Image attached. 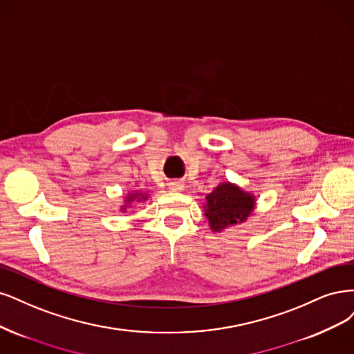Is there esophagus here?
<instances>
[{
    "mask_svg": "<svg viewBox=\"0 0 354 354\" xmlns=\"http://www.w3.org/2000/svg\"><path fill=\"white\" fill-rule=\"evenodd\" d=\"M169 188L172 191H182L184 189V184H182L180 180H172V182H169Z\"/></svg>",
    "mask_w": 354,
    "mask_h": 354,
    "instance_id": "34e87169",
    "label": "esophagus"
}]
</instances>
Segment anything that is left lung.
<instances>
[{
    "label": "left lung",
    "mask_w": 354,
    "mask_h": 354,
    "mask_svg": "<svg viewBox=\"0 0 354 354\" xmlns=\"http://www.w3.org/2000/svg\"><path fill=\"white\" fill-rule=\"evenodd\" d=\"M256 207V197L232 182H222L206 196L204 216L213 232L243 223Z\"/></svg>",
    "instance_id": "left-lung-1"
}]
</instances>
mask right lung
Returning a JSON list of instances; mask_svg holds the SVG:
<instances>
[{
  "label": "right lung",
  "mask_w": 354,
  "mask_h": 354,
  "mask_svg": "<svg viewBox=\"0 0 354 354\" xmlns=\"http://www.w3.org/2000/svg\"><path fill=\"white\" fill-rule=\"evenodd\" d=\"M148 197H150V194L140 191V189H136L133 192H128V196L124 197V200H123V206H120V212H127V209L132 206L133 201H136V203L147 201Z\"/></svg>",
  "instance_id": "right-lung-1"
}]
</instances>
